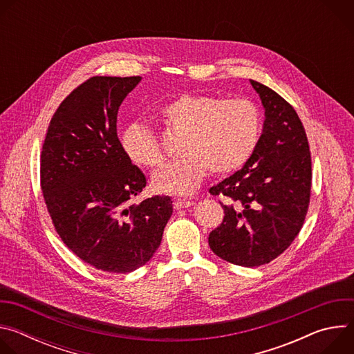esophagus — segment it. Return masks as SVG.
<instances>
[{"mask_svg":"<svg viewBox=\"0 0 354 354\" xmlns=\"http://www.w3.org/2000/svg\"><path fill=\"white\" fill-rule=\"evenodd\" d=\"M193 205V201H190V200H182V198H176L175 201H174V207L176 209V210H180V209H187V207H190Z\"/></svg>","mask_w":354,"mask_h":354,"instance_id":"34e87169","label":"esophagus"}]
</instances>
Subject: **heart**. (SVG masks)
I'll return each mask as SVG.
<instances>
[{
  "label": "heart",
  "instance_id": "b5f03b06",
  "mask_svg": "<svg viewBox=\"0 0 354 354\" xmlns=\"http://www.w3.org/2000/svg\"><path fill=\"white\" fill-rule=\"evenodd\" d=\"M157 120L168 133L180 136L182 157L153 176L157 190L174 194L192 193L207 169L227 175L242 168L254 154L262 130V115L254 100L207 93H180L160 109ZM120 147L138 167L157 168L165 161L158 137L140 123L123 130Z\"/></svg>",
  "mask_w": 354,
  "mask_h": 354
}]
</instances>
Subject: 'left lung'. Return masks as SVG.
Segmentation results:
<instances>
[{
    "label": "left lung",
    "mask_w": 354,
    "mask_h": 354,
    "mask_svg": "<svg viewBox=\"0 0 354 354\" xmlns=\"http://www.w3.org/2000/svg\"><path fill=\"white\" fill-rule=\"evenodd\" d=\"M265 106L263 133L243 168L210 194L224 197L223 223L209 245L221 259L245 268L269 263L298 235L311 198L307 133L297 112L269 86L250 80Z\"/></svg>",
    "instance_id": "obj_1"
}]
</instances>
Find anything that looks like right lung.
I'll return each mask as SVG.
<instances>
[{"label": "right lung", "instance_id": "obj_1", "mask_svg": "<svg viewBox=\"0 0 354 354\" xmlns=\"http://www.w3.org/2000/svg\"><path fill=\"white\" fill-rule=\"evenodd\" d=\"M140 77H92L50 120L40 154V186L56 232L81 261L108 273L144 266L172 214L169 196L131 205L145 175L123 154L118 112Z\"/></svg>", "mask_w": 354, "mask_h": 354}]
</instances>
